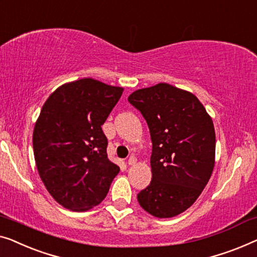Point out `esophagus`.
<instances>
[{"label":"esophagus","instance_id":"1","mask_svg":"<svg viewBox=\"0 0 257 257\" xmlns=\"http://www.w3.org/2000/svg\"><path fill=\"white\" fill-rule=\"evenodd\" d=\"M136 162H137V158L135 155H131L128 158V160H127V165L128 166H133V165H136Z\"/></svg>","mask_w":257,"mask_h":257}]
</instances>
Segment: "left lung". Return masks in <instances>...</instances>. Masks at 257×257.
<instances>
[{
    "mask_svg": "<svg viewBox=\"0 0 257 257\" xmlns=\"http://www.w3.org/2000/svg\"><path fill=\"white\" fill-rule=\"evenodd\" d=\"M127 99L146 119L153 144L152 181L138 202L156 218L175 217L196 202L213 172V121L195 95L168 83L139 89Z\"/></svg>",
    "mask_w": 257,
    "mask_h": 257,
    "instance_id": "obj_1",
    "label": "left lung"
}]
</instances>
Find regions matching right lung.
Returning <instances> with one entry per match:
<instances>
[{"mask_svg": "<svg viewBox=\"0 0 257 257\" xmlns=\"http://www.w3.org/2000/svg\"><path fill=\"white\" fill-rule=\"evenodd\" d=\"M124 89L94 79L52 92L33 128V153L50 195L66 209L87 211L105 198L119 167L107 159L102 125Z\"/></svg>", "mask_w": 257, "mask_h": 257, "instance_id": "right-lung-1", "label": "right lung"}]
</instances>
